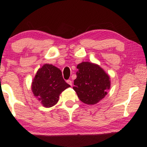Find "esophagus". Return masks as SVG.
I'll return each mask as SVG.
<instances>
[{
    "instance_id": "1",
    "label": "esophagus",
    "mask_w": 147,
    "mask_h": 147,
    "mask_svg": "<svg viewBox=\"0 0 147 147\" xmlns=\"http://www.w3.org/2000/svg\"><path fill=\"white\" fill-rule=\"evenodd\" d=\"M66 82H67V83L69 84V85H70V86H72V82H71V80H67V81H66Z\"/></svg>"
}]
</instances>
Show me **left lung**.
<instances>
[{"mask_svg":"<svg viewBox=\"0 0 147 147\" xmlns=\"http://www.w3.org/2000/svg\"><path fill=\"white\" fill-rule=\"evenodd\" d=\"M77 68V78L74 80L73 89L78 97L86 104L98 103L110 89L109 76L99 65L90 62H82Z\"/></svg>","mask_w":147,"mask_h":147,"instance_id":"left-lung-1","label":"left lung"}]
</instances>
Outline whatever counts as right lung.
I'll list each match as a JSON object with an SVG mask.
<instances>
[{
    "label": "right lung",
    "mask_w": 147,
    "mask_h": 147,
    "mask_svg": "<svg viewBox=\"0 0 147 147\" xmlns=\"http://www.w3.org/2000/svg\"><path fill=\"white\" fill-rule=\"evenodd\" d=\"M70 87L63 80L59 68L45 64L38 70L33 83L32 91L41 104L50 108L57 104L59 94Z\"/></svg>",
    "instance_id": "right-lung-1"
}]
</instances>
